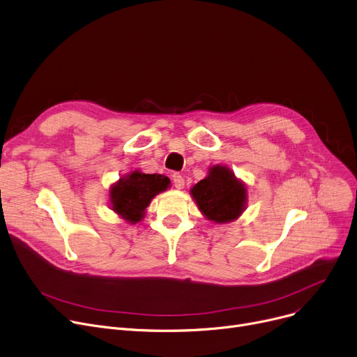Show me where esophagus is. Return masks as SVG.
Listing matches in <instances>:
<instances>
[{
    "mask_svg": "<svg viewBox=\"0 0 357 357\" xmlns=\"http://www.w3.org/2000/svg\"><path fill=\"white\" fill-rule=\"evenodd\" d=\"M173 184H174L176 188H178V190H181V188L184 187V178H183V176L178 174V173H174V174H173Z\"/></svg>",
    "mask_w": 357,
    "mask_h": 357,
    "instance_id": "34e87169",
    "label": "esophagus"
}]
</instances>
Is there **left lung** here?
Returning a JSON list of instances; mask_svg holds the SVG:
<instances>
[{
	"label": "left lung",
	"mask_w": 357,
	"mask_h": 357,
	"mask_svg": "<svg viewBox=\"0 0 357 357\" xmlns=\"http://www.w3.org/2000/svg\"><path fill=\"white\" fill-rule=\"evenodd\" d=\"M199 211L212 222L227 223L246 208L245 184L226 165H213L208 174L190 190Z\"/></svg>",
	"instance_id": "1"
}]
</instances>
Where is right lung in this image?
Listing matches in <instances>:
<instances>
[{
  "label": "right lung",
  "instance_id": "right-lung-1",
  "mask_svg": "<svg viewBox=\"0 0 357 357\" xmlns=\"http://www.w3.org/2000/svg\"><path fill=\"white\" fill-rule=\"evenodd\" d=\"M170 185L169 177L161 174H144L138 170L122 176L109 190L111 208L122 219L135 225L151 200Z\"/></svg>",
  "mask_w": 357,
  "mask_h": 357
}]
</instances>
